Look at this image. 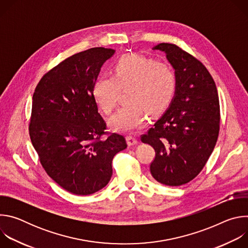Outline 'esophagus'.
Instances as JSON below:
<instances>
[{
    "label": "esophagus",
    "mask_w": 248,
    "mask_h": 248,
    "mask_svg": "<svg viewBox=\"0 0 248 248\" xmlns=\"http://www.w3.org/2000/svg\"><path fill=\"white\" fill-rule=\"evenodd\" d=\"M126 142H127V145L128 146H133V145H136L137 144V139L133 136H126Z\"/></svg>",
    "instance_id": "1"
}]
</instances>
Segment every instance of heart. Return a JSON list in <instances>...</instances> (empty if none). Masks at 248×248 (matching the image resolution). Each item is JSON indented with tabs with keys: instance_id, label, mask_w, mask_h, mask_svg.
Listing matches in <instances>:
<instances>
[{
	"instance_id": "heart-1",
	"label": "heart",
	"mask_w": 248,
	"mask_h": 248,
	"mask_svg": "<svg viewBox=\"0 0 248 248\" xmlns=\"http://www.w3.org/2000/svg\"><path fill=\"white\" fill-rule=\"evenodd\" d=\"M176 86L173 67L153 58L126 54L120 57L113 65V77L104 76L93 85V98L101 111L110 115L118 103L120 89L129 88L124 106L109 121L112 130L132 133L142 127L148 112L162 113L170 103Z\"/></svg>"
}]
</instances>
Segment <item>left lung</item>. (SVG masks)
Returning <instances> with one entry per match:
<instances>
[{
  "instance_id": "obj_1",
  "label": "left lung",
  "mask_w": 248,
  "mask_h": 248,
  "mask_svg": "<svg viewBox=\"0 0 248 248\" xmlns=\"http://www.w3.org/2000/svg\"><path fill=\"white\" fill-rule=\"evenodd\" d=\"M153 50L166 54L176 86L169 108L141 141L156 153L150 165L153 178L180 186L195 178L214 150L220 130L218 91L205 65L187 52L170 43Z\"/></svg>"
}]
</instances>
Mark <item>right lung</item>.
<instances>
[{"instance_id": "obj_1", "label": "right lung", "mask_w": 248, "mask_h": 248, "mask_svg": "<svg viewBox=\"0 0 248 248\" xmlns=\"http://www.w3.org/2000/svg\"><path fill=\"white\" fill-rule=\"evenodd\" d=\"M115 50L103 47L73 55L43 76L32 97L29 135L40 163L64 190L89 195L113 174L114 156L127 145L123 135L107 134L93 85Z\"/></svg>"}]
</instances>
